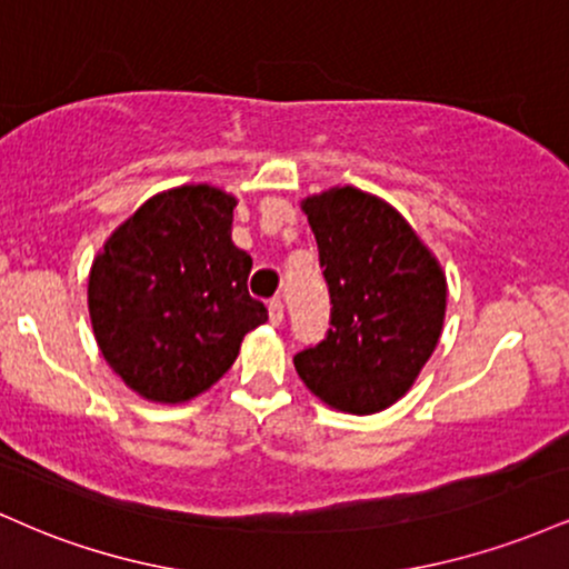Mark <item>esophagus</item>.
<instances>
[{"label":"esophagus","mask_w":569,"mask_h":569,"mask_svg":"<svg viewBox=\"0 0 569 569\" xmlns=\"http://www.w3.org/2000/svg\"><path fill=\"white\" fill-rule=\"evenodd\" d=\"M267 307H270V323L272 326L283 323V302H280V299H272V302Z\"/></svg>","instance_id":"esophagus-1"}]
</instances>
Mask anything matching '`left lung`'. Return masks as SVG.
Masks as SVG:
<instances>
[{
    "instance_id": "left-lung-1",
    "label": "left lung",
    "mask_w": 569,
    "mask_h": 569,
    "mask_svg": "<svg viewBox=\"0 0 569 569\" xmlns=\"http://www.w3.org/2000/svg\"><path fill=\"white\" fill-rule=\"evenodd\" d=\"M331 293V329L293 367L312 396L345 415H377L409 393L447 316V276L388 200L331 187L299 202Z\"/></svg>"
}]
</instances>
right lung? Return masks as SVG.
<instances>
[{
  "label": "right lung",
  "mask_w": 569,
  "mask_h": 569,
  "mask_svg": "<svg viewBox=\"0 0 569 569\" xmlns=\"http://www.w3.org/2000/svg\"><path fill=\"white\" fill-rule=\"evenodd\" d=\"M238 198L213 184L162 189L103 240L88 312L103 361L136 396L187 403L230 371L267 321L248 293L251 257L232 243Z\"/></svg>",
  "instance_id": "obj_1"
}]
</instances>
